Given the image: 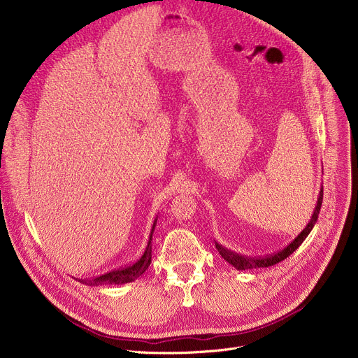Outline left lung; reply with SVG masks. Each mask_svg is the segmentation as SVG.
I'll use <instances>...</instances> for the list:
<instances>
[{
  "label": "left lung",
  "instance_id": "1",
  "mask_svg": "<svg viewBox=\"0 0 358 358\" xmlns=\"http://www.w3.org/2000/svg\"><path fill=\"white\" fill-rule=\"evenodd\" d=\"M322 199H324V187H321V192H319V196H317V201H316V206H315V210H313V215L309 220V223L305 227V229L300 232L287 247H285L283 250H280L277 252H273L270 255H266V257H247V255H241V254H236L235 251H231V250H227L224 247L219 245L217 242H215L216 245V250L219 251V254L222 255V258L229 262L231 266H234L236 270H251V268H264V267H271L274 264H278L280 261L286 259L290 254H293L300 245H302V242L306 239V236L310 234L312 228L315 227V223L317 220V215H319V210H321V206H322Z\"/></svg>",
  "mask_w": 358,
  "mask_h": 358
}]
</instances>
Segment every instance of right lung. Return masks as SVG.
<instances>
[{"label":"right lung","instance_id":"1","mask_svg":"<svg viewBox=\"0 0 358 358\" xmlns=\"http://www.w3.org/2000/svg\"><path fill=\"white\" fill-rule=\"evenodd\" d=\"M157 220H154V224H152V229H150V234H149V241H148V245L143 251V254L135 261L131 262L130 266H126V267H122L119 270H113L110 273H106L103 275H99V277H94V278H80L78 281H81V283L87 285V286H100V285H124V283H130V281H135L139 275H142L146 268L149 267L150 264V258H152V245H150V241H152V235H154V231H155V227H157Z\"/></svg>","mask_w":358,"mask_h":358}]
</instances>
